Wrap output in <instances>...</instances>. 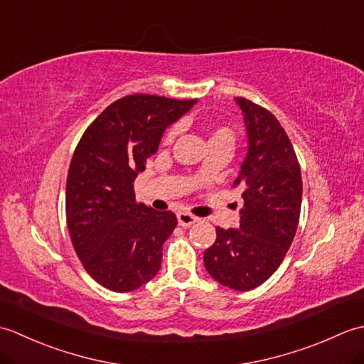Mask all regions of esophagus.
Masks as SVG:
<instances>
[{
  "label": "esophagus",
  "mask_w": 364,
  "mask_h": 364,
  "mask_svg": "<svg viewBox=\"0 0 364 364\" xmlns=\"http://www.w3.org/2000/svg\"><path fill=\"white\" fill-rule=\"evenodd\" d=\"M176 218H178V223L184 228L194 225L196 222H198V218H196V215H192L189 213H178Z\"/></svg>",
  "instance_id": "34e87169"
}]
</instances>
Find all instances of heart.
Listing matches in <instances>:
<instances>
[{
	"label": "heart",
	"instance_id": "b5f03b06",
	"mask_svg": "<svg viewBox=\"0 0 364 364\" xmlns=\"http://www.w3.org/2000/svg\"><path fill=\"white\" fill-rule=\"evenodd\" d=\"M175 133H176V128L175 127L168 128L166 131L164 139H162V141L170 142L173 139ZM235 142H236V133H235V129H231L230 127H218V128H214L211 136H210V144H228V145L233 146Z\"/></svg>",
	"mask_w": 364,
	"mask_h": 364
}]
</instances>
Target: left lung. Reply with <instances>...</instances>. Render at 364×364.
<instances>
[{
  "label": "left lung",
  "mask_w": 364,
  "mask_h": 364,
  "mask_svg": "<svg viewBox=\"0 0 364 364\" xmlns=\"http://www.w3.org/2000/svg\"><path fill=\"white\" fill-rule=\"evenodd\" d=\"M249 151L233 188L242 189L237 228H215L203 262L215 282L235 291L264 283L282 264L297 231L301 205L300 166L288 134L266 107L242 97Z\"/></svg>",
  "instance_id": "8db88e82"
}]
</instances>
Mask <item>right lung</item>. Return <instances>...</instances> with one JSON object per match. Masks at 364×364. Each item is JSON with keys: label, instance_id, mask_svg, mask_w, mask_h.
Wrapping results in <instances>:
<instances>
[{"label": "right lung", "instance_id": "obj_1", "mask_svg": "<svg viewBox=\"0 0 364 364\" xmlns=\"http://www.w3.org/2000/svg\"><path fill=\"white\" fill-rule=\"evenodd\" d=\"M197 100L136 94L109 105L84 131L67 176L65 213L73 249L105 288L129 292L158 274L172 211L136 202L134 180L164 129Z\"/></svg>", "mask_w": 364, "mask_h": 364}]
</instances>
